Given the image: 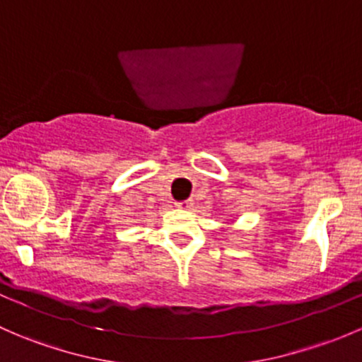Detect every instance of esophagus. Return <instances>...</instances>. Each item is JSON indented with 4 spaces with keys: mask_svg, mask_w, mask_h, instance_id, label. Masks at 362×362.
<instances>
[{
    "mask_svg": "<svg viewBox=\"0 0 362 362\" xmlns=\"http://www.w3.org/2000/svg\"><path fill=\"white\" fill-rule=\"evenodd\" d=\"M175 204H177V208H180V210H191V208H194V202H192V199H185V202H178Z\"/></svg>",
    "mask_w": 362,
    "mask_h": 362,
    "instance_id": "obj_1",
    "label": "esophagus"
}]
</instances>
